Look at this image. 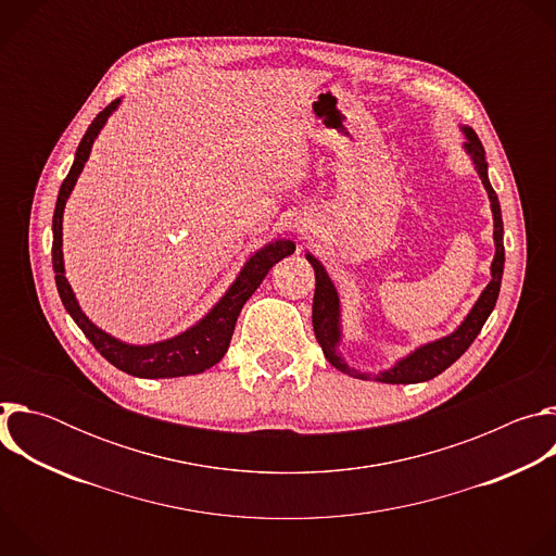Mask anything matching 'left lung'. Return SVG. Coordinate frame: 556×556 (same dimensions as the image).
I'll use <instances>...</instances> for the list:
<instances>
[{
  "label": "left lung",
  "instance_id": "8db88e82",
  "mask_svg": "<svg viewBox=\"0 0 556 556\" xmlns=\"http://www.w3.org/2000/svg\"><path fill=\"white\" fill-rule=\"evenodd\" d=\"M462 134L466 138L464 151L472 161L475 172H478L489 200H491V211H493V240H495V257L491 264V281L482 290L480 299L475 301L470 312L464 316V321L446 337L429 341L401 361H395L391 367L380 369L378 374H367L361 369H354L348 365L343 354L339 352V345L343 341V326H341V301L339 292L326 273L324 264L316 260L312 253H305V260L314 268V301H312V326L316 341H319L326 358L343 374H350L354 378H374L378 382H389V384H412V382H425L442 374L446 367H451L475 341V337L480 334L484 328L486 319L491 316L497 296H500V286H502V275H504V222H502V208L497 193L491 187L489 180V163H486V151L470 127H462Z\"/></svg>",
  "mask_w": 556,
  "mask_h": 556
}]
</instances>
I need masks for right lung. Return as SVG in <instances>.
Returning a JSON list of instances; mask_svg holds the SVG:
<instances>
[{"mask_svg":"<svg viewBox=\"0 0 556 556\" xmlns=\"http://www.w3.org/2000/svg\"><path fill=\"white\" fill-rule=\"evenodd\" d=\"M121 99L112 101L88 127L86 136L81 138L74 153V163L70 167V174L65 176L54 215H52V268H54V281L59 296L67 309V314L74 319V324L81 328V332L90 339V343L101 352L105 361H110L114 367H118L125 374L138 376V378H176V376H191V374H202L215 363L222 361V356L228 350L237 316H240L244 303L251 299V294L260 288L268 270L281 262L283 257L294 253V242L290 240H275L266 247H262L255 255L247 260L242 266L240 275L235 277V281L228 286V290L222 294V299L202 316V319L191 326L189 330L157 341V343H147V345H131L125 343L99 326H94L86 312L78 305L72 286L65 279V266H63V208L65 202L81 176L92 144L101 129L105 127L108 118L118 110Z\"/></svg>","mask_w":556,"mask_h":556,"instance_id":"add662e5","label":"right lung"}]
</instances>
